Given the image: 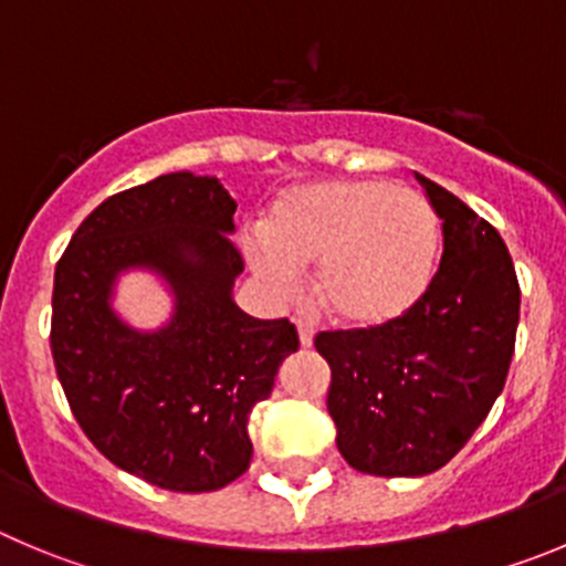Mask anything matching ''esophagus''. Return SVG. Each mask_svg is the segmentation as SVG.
I'll return each mask as SVG.
<instances>
[{
    "mask_svg": "<svg viewBox=\"0 0 566 566\" xmlns=\"http://www.w3.org/2000/svg\"><path fill=\"white\" fill-rule=\"evenodd\" d=\"M298 337H301V346L310 348L315 340V329L310 324H304V321H298Z\"/></svg>",
    "mask_w": 566,
    "mask_h": 566,
    "instance_id": "34e87169",
    "label": "esophagus"
}]
</instances>
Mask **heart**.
<instances>
[{
	"label": "heart",
	"instance_id": "heart-1",
	"mask_svg": "<svg viewBox=\"0 0 566 566\" xmlns=\"http://www.w3.org/2000/svg\"><path fill=\"white\" fill-rule=\"evenodd\" d=\"M441 223L430 200L385 178L293 187L245 245L253 271L295 293V271H318L321 307L348 326L402 318L436 273Z\"/></svg>",
	"mask_w": 566,
	"mask_h": 566
}]
</instances>
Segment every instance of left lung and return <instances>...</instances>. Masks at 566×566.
<instances>
[{"label": "left lung", "instance_id": "left-lung-1", "mask_svg": "<svg viewBox=\"0 0 566 566\" xmlns=\"http://www.w3.org/2000/svg\"><path fill=\"white\" fill-rule=\"evenodd\" d=\"M441 218L443 253L402 318L318 332L329 363L326 408L357 472L421 478L447 467L503 394L520 324V282L497 229L416 176Z\"/></svg>", "mask_w": 566, "mask_h": 566}]
</instances>
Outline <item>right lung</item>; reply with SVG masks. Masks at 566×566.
Instances as JSON below:
<instances>
[{
    "label": "right lung",
    "instance_id": "add662e5",
    "mask_svg": "<svg viewBox=\"0 0 566 566\" xmlns=\"http://www.w3.org/2000/svg\"><path fill=\"white\" fill-rule=\"evenodd\" d=\"M234 211L218 178L158 176L103 200L55 265L50 346L69 408L114 467L158 489L198 494L245 474L248 416L298 352L287 318H251L231 298L245 265ZM125 266L174 287L164 331H130L107 307Z\"/></svg>",
    "mask_w": 566,
    "mask_h": 566
}]
</instances>
